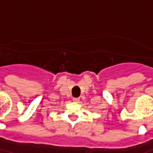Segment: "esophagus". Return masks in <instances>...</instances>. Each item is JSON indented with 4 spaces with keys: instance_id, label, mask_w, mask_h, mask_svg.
Listing matches in <instances>:
<instances>
[{
    "instance_id": "34e87169",
    "label": "esophagus",
    "mask_w": 153,
    "mask_h": 153,
    "mask_svg": "<svg viewBox=\"0 0 153 153\" xmlns=\"http://www.w3.org/2000/svg\"><path fill=\"white\" fill-rule=\"evenodd\" d=\"M79 100H80V99H79V97H74V98H73V101H74V103H79Z\"/></svg>"
}]
</instances>
